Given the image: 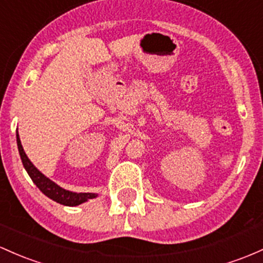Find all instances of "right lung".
I'll use <instances>...</instances> for the list:
<instances>
[{"mask_svg":"<svg viewBox=\"0 0 263 263\" xmlns=\"http://www.w3.org/2000/svg\"><path fill=\"white\" fill-rule=\"evenodd\" d=\"M17 137V146H18V152L20 156H21L22 163H24L25 170L27 171L28 176L31 177V180L33 181V183L36 184L40 189L43 195L47 196L51 200L56 201L57 203L65 204V206H79V204L83 203V202L91 200V198L97 197L96 193H77V192H71L67 191V190L62 189L59 184L54 183L53 181H51L50 178L46 177L42 172H40L36 167L33 166V163L28 160L27 155L25 154L24 147L21 145V140H20L18 132L16 135Z\"/></svg>","mask_w":263,"mask_h":263,"instance_id":"add662e5","label":"right lung"}]
</instances>
